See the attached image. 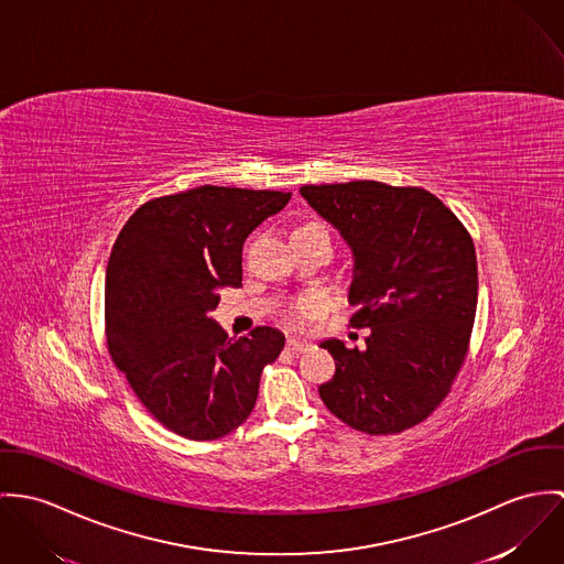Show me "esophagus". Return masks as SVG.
<instances>
[{
    "label": "esophagus",
    "instance_id": "1",
    "mask_svg": "<svg viewBox=\"0 0 564 564\" xmlns=\"http://www.w3.org/2000/svg\"><path fill=\"white\" fill-rule=\"evenodd\" d=\"M312 346L307 341H296V339H290L288 341V350L294 352V355H301V352H307Z\"/></svg>",
    "mask_w": 564,
    "mask_h": 564
}]
</instances>
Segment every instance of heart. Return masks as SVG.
<instances>
[{
    "instance_id": "obj_1",
    "label": "heart",
    "mask_w": 564,
    "mask_h": 564,
    "mask_svg": "<svg viewBox=\"0 0 564 564\" xmlns=\"http://www.w3.org/2000/svg\"><path fill=\"white\" fill-rule=\"evenodd\" d=\"M312 225H315V223H312ZM313 313H315V305H313L312 301H301V303L296 305L294 319H296V322H305L307 317H312Z\"/></svg>"
}]
</instances>
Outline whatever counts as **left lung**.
<instances>
[{"label": "left lung", "mask_w": 564, "mask_h": 564, "mask_svg": "<svg viewBox=\"0 0 564 564\" xmlns=\"http://www.w3.org/2000/svg\"><path fill=\"white\" fill-rule=\"evenodd\" d=\"M301 194L348 242V301L361 305L350 324L370 328L364 350L319 344L335 359L319 398L355 431L402 433L437 409L465 361L478 305L471 236L424 188L348 182Z\"/></svg>", "instance_id": "obj_1"}]
</instances>
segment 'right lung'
Wrapping results in <instances>:
<instances>
[{
  "mask_svg": "<svg viewBox=\"0 0 564 564\" xmlns=\"http://www.w3.org/2000/svg\"><path fill=\"white\" fill-rule=\"evenodd\" d=\"M290 192L200 186L140 205L106 270V337L115 366L169 431L225 437L247 422L261 370L283 333L257 326L229 337L209 312L220 288L242 285L252 229L290 203Z\"/></svg>",
  "mask_w": 564,
  "mask_h": 564,
  "instance_id": "right-lung-1",
  "label": "right lung"
}]
</instances>
